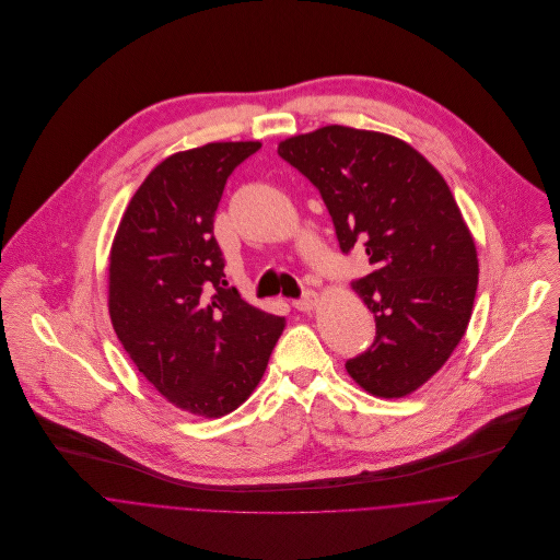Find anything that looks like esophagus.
Returning <instances> with one entry per match:
<instances>
[{"instance_id": "34e87169", "label": "esophagus", "mask_w": 560, "mask_h": 560, "mask_svg": "<svg viewBox=\"0 0 560 560\" xmlns=\"http://www.w3.org/2000/svg\"><path fill=\"white\" fill-rule=\"evenodd\" d=\"M315 304H317V293H315L313 289H306V291L302 293V298L293 300V306H295L298 311H313Z\"/></svg>"}]
</instances>
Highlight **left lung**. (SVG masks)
I'll return each mask as SVG.
<instances>
[{
  "instance_id": "obj_1",
  "label": "left lung",
  "mask_w": 560,
  "mask_h": 560,
  "mask_svg": "<svg viewBox=\"0 0 560 560\" xmlns=\"http://www.w3.org/2000/svg\"><path fill=\"white\" fill-rule=\"evenodd\" d=\"M278 154L319 191L342 254L364 247L371 273L353 289L375 313V340L347 362L377 397H404L451 358L479 282L475 241L443 176L408 143L326 126Z\"/></svg>"
}]
</instances>
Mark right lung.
Returning <instances> with one entry per match:
<instances>
[{
  "mask_svg": "<svg viewBox=\"0 0 560 560\" xmlns=\"http://www.w3.org/2000/svg\"><path fill=\"white\" fill-rule=\"evenodd\" d=\"M256 141L207 143L156 165L132 196L109 254V317L124 349L174 406L222 417L265 375L284 317L228 287L213 215Z\"/></svg>",
  "mask_w": 560,
  "mask_h": 560,
  "instance_id": "1",
  "label": "right lung"
}]
</instances>
